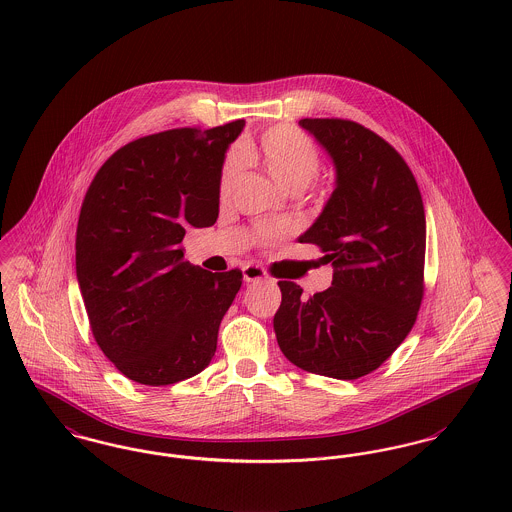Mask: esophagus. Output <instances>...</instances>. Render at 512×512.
<instances>
[{"label":"esophagus","instance_id":"esophagus-1","mask_svg":"<svg viewBox=\"0 0 512 512\" xmlns=\"http://www.w3.org/2000/svg\"><path fill=\"white\" fill-rule=\"evenodd\" d=\"M243 278H245V282H257V280L267 278V271L259 265H247V267H243Z\"/></svg>","mask_w":512,"mask_h":512}]
</instances>
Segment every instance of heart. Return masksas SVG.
<instances>
[{"mask_svg":"<svg viewBox=\"0 0 512 512\" xmlns=\"http://www.w3.org/2000/svg\"><path fill=\"white\" fill-rule=\"evenodd\" d=\"M240 160L261 166L272 180L290 191L307 187L321 172V152L317 145L300 129L292 125H276L259 135L255 141H245L238 156L230 154L220 170L218 197L226 201L240 174ZM292 234L288 222H271L257 226L253 240L269 247Z\"/></svg>","mask_w":512,"mask_h":512,"instance_id":"b5f03b06","label":"heart"}]
</instances>
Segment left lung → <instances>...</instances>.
Instances as JSON below:
<instances>
[{
    "label": "left lung",
    "instance_id": "left-lung-1",
    "mask_svg": "<svg viewBox=\"0 0 512 512\" xmlns=\"http://www.w3.org/2000/svg\"><path fill=\"white\" fill-rule=\"evenodd\" d=\"M329 151L336 189L301 236L332 263V286L309 298L280 280L274 332L303 371L354 381L375 371L412 331L423 300L425 212L406 160L383 137L340 118H305Z\"/></svg>",
    "mask_w": 512,
    "mask_h": 512
}]
</instances>
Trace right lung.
I'll use <instances>...</instances> for the list:
<instances>
[{"label":"right lung","instance_id":"obj_1","mask_svg":"<svg viewBox=\"0 0 512 512\" xmlns=\"http://www.w3.org/2000/svg\"><path fill=\"white\" fill-rule=\"evenodd\" d=\"M245 121L135 139L96 172L83 199L75 267L92 336L127 379L162 387L201 373L241 288L240 269L183 259L187 226L218 218L224 152Z\"/></svg>","mask_w":512,"mask_h":512}]
</instances>
